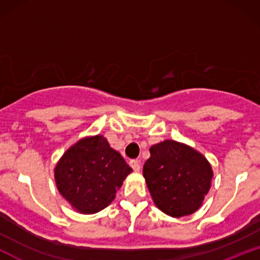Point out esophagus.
Returning <instances> with one entry per match:
<instances>
[{"label": "esophagus", "mask_w": 260, "mask_h": 260, "mask_svg": "<svg viewBox=\"0 0 260 260\" xmlns=\"http://www.w3.org/2000/svg\"><path fill=\"white\" fill-rule=\"evenodd\" d=\"M129 165H131V168L134 170V171H139L140 170V161L139 160H136V159L131 160Z\"/></svg>", "instance_id": "34e87169"}]
</instances>
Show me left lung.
<instances>
[{
	"instance_id": "left-lung-1",
	"label": "left lung",
	"mask_w": 260,
	"mask_h": 260,
	"mask_svg": "<svg viewBox=\"0 0 260 260\" xmlns=\"http://www.w3.org/2000/svg\"><path fill=\"white\" fill-rule=\"evenodd\" d=\"M143 175L156 207L170 216L194 213L210 189V164L194 149L175 142L155 144Z\"/></svg>"
}]
</instances>
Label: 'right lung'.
<instances>
[{"label":"right lung","mask_w":260,"mask_h":260,"mask_svg":"<svg viewBox=\"0 0 260 260\" xmlns=\"http://www.w3.org/2000/svg\"><path fill=\"white\" fill-rule=\"evenodd\" d=\"M120 153L101 136L79 140L66 151L55 169L57 188L66 201L84 214L110 204L131 174Z\"/></svg>","instance_id":"right-lung-1"}]
</instances>
